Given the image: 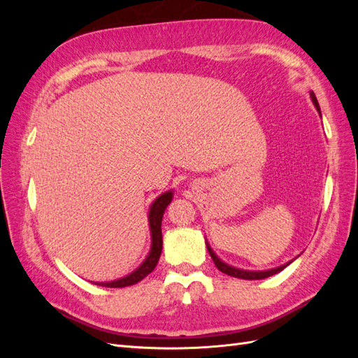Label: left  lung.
Here are the masks:
<instances>
[{"mask_svg":"<svg viewBox=\"0 0 358 358\" xmlns=\"http://www.w3.org/2000/svg\"><path fill=\"white\" fill-rule=\"evenodd\" d=\"M310 99H312V101H313V104H315V107H317V110L320 112V115H321V109H320V104H318V101H317V96H315V94L313 92H310ZM206 246H208V251H209V254H210V257H212V259H213V263H215V266L218 267L222 273H225V275H229V276H234V278H239V279H264V278H268V276H272V275H276V273H279L280 270H284L289 263H287V264H284V266H280V267H276V268H272V270H266V272H249V270H241V268H236V267H233V266H229V264H225L224 262H221V259L216 257V254L212 251V248L206 243Z\"/></svg>","mask_w":358,"mask_h":358,"instance_id":"1","label":"left lung"}]
</instances>
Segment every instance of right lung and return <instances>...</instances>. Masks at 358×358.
Listing matches in <instances>:
<instances>
[{
    "label": "right lung",
    "instance_id": "right-lung-1",
    "mask_svg": "<svg viewBox=\"0 0 358 358\" xmlns=\"http://www.w3.org/2000/svg\"><path fill=\"white\" fill-rule=\"evenodd\" d=\"M173 199V192L167 191L152 203L149 210V229H150V236H152V245H150V251L149 255L146 257L145 262L142 263L138 268H136L133 273H129L125 278L112 280V282H99L96 285L101 287H109V288H124L134 285L140 282L143 278H146L152 270L155 268L161 251H162V233H161V221H162V215H164V210L167 206L170 204Z\"/></svg>",
    "mask_w": 358,
    "mask_h": 358
}]
</instances>
